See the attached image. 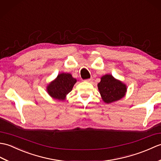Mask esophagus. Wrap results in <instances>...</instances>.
Listing matches in <instances>:
<instances>
[{
  "label": "esophagus",
  "mask_w": 161,
  "mask_h": 161,
  "mask_svg": "<svg viewBox=\"0 0 161 161\" xmlns=\"http://www.w3.org/2000/svg\"><path fill=\"white\" fill-rule=\"evenodd\" d=\"M85 81H87V82H92L93 81V78H89V79H87V80H85Z\"/></svg>",
  "instance_id": "34e87169"
}]
</instances>
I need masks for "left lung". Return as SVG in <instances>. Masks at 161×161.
<instances>
[{
  "instance_id": "obj_1",
  "label": "left lung",
  "mask_w": 161,
  "mask_h": 161,
  "mask_svg": "<svg viewBox=\"0 0 161 161\" xmlns=\"http://www.w3.org/2000/svg\"><path fill=\"white\" fill-rule=\"evenodd\" d=\"M98 88L103 101L106 103L119 101L124 97L127 92L126 85L114 78L111 74L101 77Z\"/></svg>"
}]
</instances>
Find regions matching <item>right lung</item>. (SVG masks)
Instances as JSON below:
<instances>
[{"mask_svg":"<svg viewBox=\"0 0 161 161\" xmlns=\"http://www.w3.org/2000/svg\"><path fill=\"white\" fill-rule=\"evenodd\" d=\"M76 81V78H73L69 73L60 74L55 80L47 85V93L53 98L64 101L67 94L72 90Z\"/></svg>","mask_w":161,"mask_h":161,"instance_id":"right-lung-1","label":"right lung"}]
</instances>
